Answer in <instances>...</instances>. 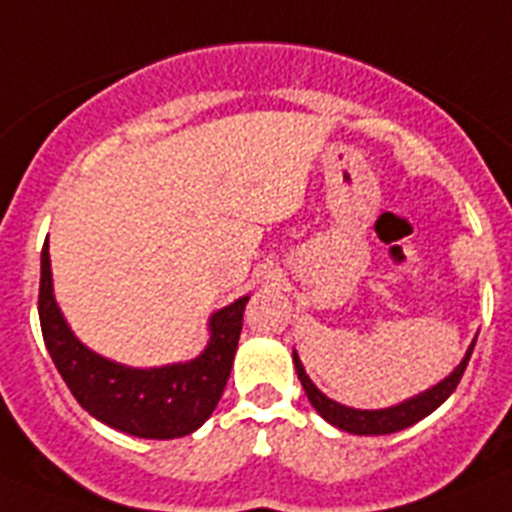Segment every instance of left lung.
Wrapping results in <instances>:
<instances>
[{
  "label": "left lung",
  "instance_id": "8db88e82",
  "mask_svg": "<svg viewBox=\"0 0 512 512\" xmlns=\"http://www.w3.org/2000/svg\"><path fill=\"white\" fill-rule=\"evenodd\" d=\"M472 351H474V341L472 346L467 348V354H464L461 364L456 366L449 377L441 379V382L433 384V387H428V390L420 392V395L408 397V400H402L397 402V405H392V408H382V410L348 408V405L330 400V397L323 395V392L312 384V379L307 377L305 366H302L297 351H292V361H295V369H297V377H300L302 382V390H305L307 400L312 402V408L320 413V418H325L330 425L341 428V431L354 433V436H387V433H397L402 431V428H410V425L423 420L425 415H431L438 405H443V402L449 400V395L456 390L459 379L464 377V369H467Z\"/></svg>",
  "mask_w": 512,
  "mask_h": 512
}]
</instances>
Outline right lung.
Segmentation results:
<instances>
[{
    "label": "right lung",
    "mask_w": 512,
    "mask_h": 512,
    "mask_svg": "<svg viewBox=\"0 0 512 512\" xmlns=\"http://www.w3.org/2000/svg\"><path fill=\"white\" fill-rule=\"evenodd\" d=\"M246 302L248 295L212 312L210 341L200 356L135 369L104 359L74 336L53 295L48 243L40 253V328L58 374L92 418L138 438H182L210 418L233 369Z\"/></svg>",
    "instance_id": "1"
}]
</instances>
